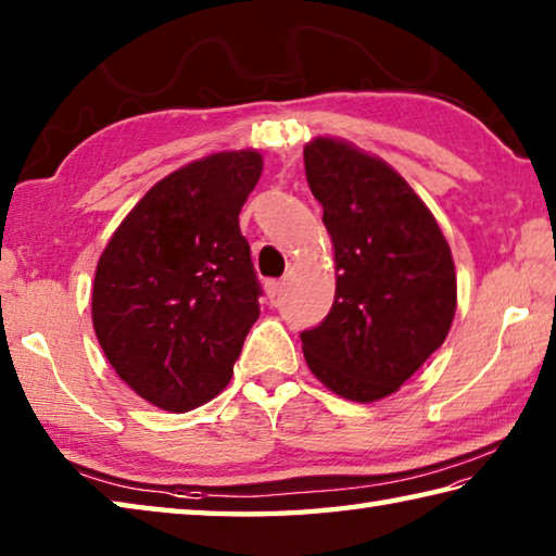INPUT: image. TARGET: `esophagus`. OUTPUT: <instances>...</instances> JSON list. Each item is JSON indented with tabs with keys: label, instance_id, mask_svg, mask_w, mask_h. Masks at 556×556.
I'll return each mask as SVG.
<instances>
[{
	"label": "esophagus",
	"instance_id": "esophagus-1",
	"mask_svg": "<svg viewBox=\"0 0 556 556\" xmlns=\"http://www.w3.org/2000/svg\"><path fill=\"white\" fill-rule=\"evenodd\" d=\"M281 287H285V281H281V279H267L265 281V291H267V296L271 301H275L281 294Z\"/></svg>",
	"mask_w": 556,
	"mask_h": 556
}]
</instances>
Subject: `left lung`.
Instances as JSON below:
<instances>
[{"label":"left lung","instance_id":"left-lung-1","mask_svg":"<svg viewBox=\"0 0 556 556\" xmlns=\"http://www.w3.org/2000/svg\"><path fill=\"white\" fill-rule=\"evenodd\" d=\"M306 179L336 250V301L301 332L304 357L338 396L396 391L445 342L457 275L435 216L383 160L336 138L304 148Z\"/></svg>","mask_w":556,"mask_h":556}]
</instances>
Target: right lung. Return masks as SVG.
Here are the masks:
<instances>
[{
	"label": "right lung",
	"instance_id": "obj_1",
	"mask_svg": "<svg viewBox=\"0 0 556 556\" xmlns=\"http://www.w3.org/2000/svg\"><path fill=\"white\" fill-rule=\"evenodd\" d=\"M262 175L257 150L214 153L160 179L99 257L92 323L140 399L187 413L226 389L260 281L238 214Z\"/></svg>",
	"mask_w": 556,
	"mask_h": 556
}]
</instances>
